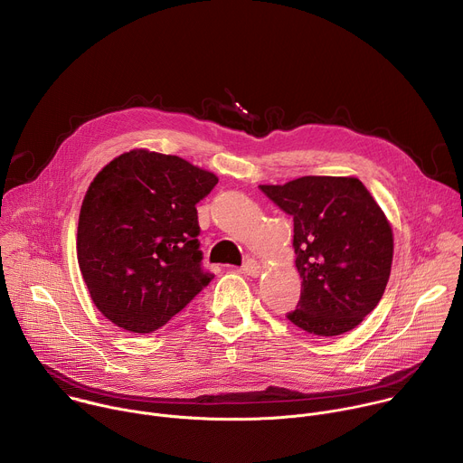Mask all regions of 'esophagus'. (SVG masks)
<instances>
[{
	"label": "esophagus",
	"instance_id": "1",
	"mask_svg": "<svg viewBox=\"0 0 463 463\" xmlns=\"http://www.w3.org/2000/svg\"><path fill=\"white\" fill-rule=\"evenodd\" d=\"M241 273L247 275V277L256 279V277H260V273H261V266H260V263H258L256 260H247V261L243 263V266H241Z\"/></svg>",
	"mask_w": 463,
	"mask_h": 463
}]
</instances>
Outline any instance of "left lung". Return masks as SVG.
Returning a JSON list of instances; mask_svg holds the SVG:
<instances>
[{
    "label": "left lung",
    "mask_w": 463,
    "mask_h": 463,
    "mask_svg": "<svg viewBox=\"0 0 463 463\" xmlns=\"http://www.w3.org/2000/svg\"><path fill=\"white\" fill-rule=\"evenodd\" d=\"M260 188L293 216L302 293L288 318L317 337L350 332L390 279L393 234L384 213L357 177L304 175Z\"/></svg>",
    "instance_id": "obj_1"
}]
</instances>
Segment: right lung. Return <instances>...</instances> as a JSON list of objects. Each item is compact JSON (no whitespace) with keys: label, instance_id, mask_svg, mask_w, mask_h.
Segmentation results:
<instances>
[{"label":"right lung","instance_id":"right-lung-1","mask_svg":"<svg viewBox=\"0 0 463 463\" xmlns=\"http://www.w3.org/2000/svg\"><path fill=\"white\" fill-rule=\"evenodd\" d=\"M218 177L177 157L129 150L91 181L77 256L97 309L115 326L152 334L214 279L203 271L195 203Z\"/></svg>","mask_w":463,"mask_h":463}]
</instances>
